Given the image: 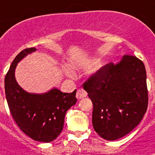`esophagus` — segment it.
<instances>
[{
    "instance_id": "1",
    "label": "esophagus",
    "mask_w": 155,
    "mask_h": 155,
    "mask_svg": "<svg viewBox=\"0 0 155 155\" xmlns=\"http://www.w3.org/2000/svg\"><path fill=\"white\" fill-rule=\"evenodd\" d=\"M86 96H87V93L85 89H78V91H77V93H76V97L78 98V99L84 98Z\"/></svg>"
}]
</instances>
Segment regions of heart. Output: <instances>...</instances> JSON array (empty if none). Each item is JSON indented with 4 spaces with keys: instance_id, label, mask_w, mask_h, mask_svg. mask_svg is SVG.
I'll return each instance as SVG.
<instances>
[{
    "instance_id": "heart-1",
    "label": "heart",
    "mask_w": 155,
    "mask_h": 155,
    "mask_svg": "<svg viewBox=\"0 0 155 155\" xmlns=\"http://www.w3.org/2000/svg\"><path fill=\"white\" fill-rule=\"evenodd\" d=\"M96 62H97V60L96 59H89L88 60V61H84V62H78V63L74 64V65L73 66V67H74V69H76V70H79V69H87V68H89V66H91L93 64L95 63ZM98 69H99V67H98V66H96V67H94V69L92 70L91 73L92 74H94V73H96ZM66 75L70 77V78H72V77L74 76V74H73L72 71H70V70H67L66 71Z\"/></svg>"
}]
</instances>
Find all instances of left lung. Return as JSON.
I'll list each match as a JSON object with an SVG mask.
<instances>
[{
  "mask_svg": "<svg viewBox=\"0 0 155 155\" xmlns=\"http://www.w3.org/2000/svg\"><path fill=\"white\" fill-rule=\"evenodd\" d=\"M83 88L93 102V128L106 140H116L131 132L147 109L145 66L135 56L127 54L116 65L104 66Z\"/></svg>",
  "mask_w": 155,
  "mask_h": 155,
  "instance_id": "8db88e82",
  "label": "left lung"
}]
</instances>
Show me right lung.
Instances as JSON below:
<instances>
[{"label":"right lung","instance_id":"add662e5","mask_svg":"<svg viewBox=\"0 0 155 155\" xmlns=\"http://www.w3.org/2000/svg\"><path fill=\"white\" fill-rule=\"evenodd\" d=\"M35 51V47L27 48L12 62L5 78L6 100L12 118L24 134L35 141L50 143L62 132L66 112L77 102V90L67 93L54 88L47 93L35 94L18 85L15 78L17 63Z\"/></svg>","mask_w":155,"mask_h":155}]
</instances>
